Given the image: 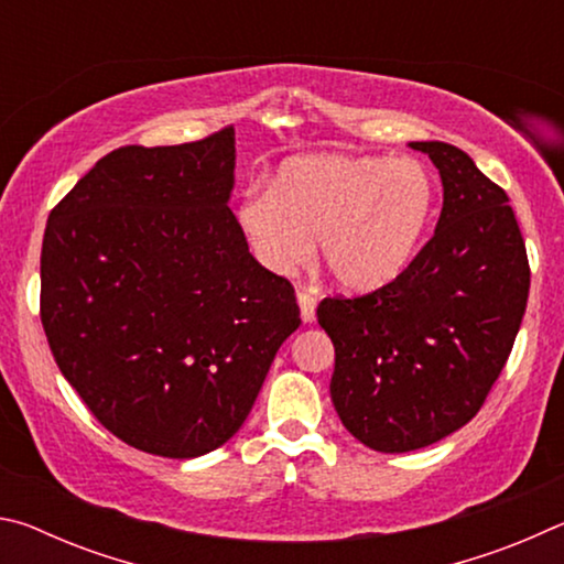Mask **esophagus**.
<instances>
[{
    "label": "esophagus",
    "instance_id": "34e87169",
    "mask_svg": "<svg viewBox=\"0 0 564 564\" xmlns=\"http://www.w3.org/2000/svg\"><path fill=\"white\" fill-rule=\"evenodd\" d=\"M299 305H301V318H303V323H311L313 318H316V305H318L316 295L301 291V293H299Z\"/></svg>",
    "mask_w": 564,
    "mask_h": 564
}]
</instances>
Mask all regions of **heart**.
Masks as SVG:
<instances>
[{
  "label": "heart",
  "mask_w": 564,
  "mask_h": 564,
  "mask_svg": "<svg viewBox=\"0 0 564 564\" xmlns=\"http://www.w3.org/2000/svg\"><path fill=\"white\" fill-rule=\"evenodd\" d=\"M433 206V178L415 159L326 154L293 159L273 186L246 188L236 218L271 273L301 271L318 238L333 281L368 293L408 269Z\"/></svg>",
  "instance_id": "1"
}]
</instances>
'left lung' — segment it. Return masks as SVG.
<instances>
[{
  "label": "left lung",
  "instance_id": "8db88e82",
  "mask_svg": "<svg viewBox=\"0 0 564 564\" xmlns=\"http://www.w3.org/2000/svg\"><path fill=\"white\" fill-rule=\"evenodd\" d=\"M443 178L431 241L383 289L328 295L316 316L336 348L330 398L380 453L437 443L477 415L524 316L530 263L510 198L457 147L410 144Z\"/></svg>",
  "mask_w": 564,
  "mask_h": 564
}]
</instances>
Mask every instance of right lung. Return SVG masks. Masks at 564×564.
I'll list each match as a JSON object with an SVG mask.
<instances>
[{"mask_svg": "<svg viewBox=\"0 0 564 564\" xmlns=\"http://www.w3.org/2000/svg\"><path fill=\"white\" fill-rule=\"evenodd\" d=\"M234 127L121 147L52 208L40 316L91 415L137 451L198 457L251 413L301 326L289 279L248 253L228 208Z\"/></svg>", "mask_w": 564, "mask_h": 564, "instance_id": "obj_1", "label": "right lung"}]
</instances>
